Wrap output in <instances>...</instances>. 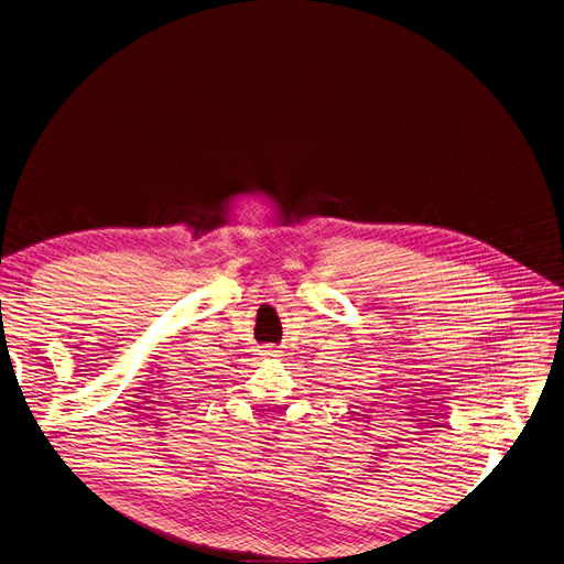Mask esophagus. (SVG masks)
<instances>
[{"mask_svg":"<svg viewBox=\"0 0 564 564\" xmlns=\"http://www.w3.org/2000/svg\"><path fill=\"white\" fill-rule=\"evenodd\" d=\"M261 355H268V357H276V355H279V350H276L274 346H263Z\"/></svg>","mask_w":564,"mask_h":564,"instance_id":"1","label":"esophagus"}]
</instances>
